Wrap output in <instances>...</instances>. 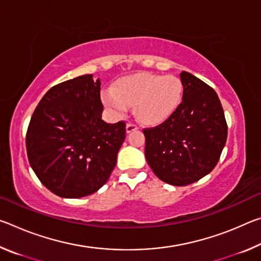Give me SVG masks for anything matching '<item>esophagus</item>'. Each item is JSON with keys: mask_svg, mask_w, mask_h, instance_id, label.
Instances as JSON below:
<instances>
[{"mask_svg": "<svg viewBox=\"0 0 261 261\" xmlns=\"http://www.w3.org/2000/svg\"><path fill=\"white\" fill-rule=\"evenodd\" d=\"M138 130V126L136 124H132V123H127L126 124V134H131L132 131Z\"/></svg>", "mask_w": 261, "mask_h": 261, "instance_id": "34e87169", "label": "esophagus"}]
</instances>
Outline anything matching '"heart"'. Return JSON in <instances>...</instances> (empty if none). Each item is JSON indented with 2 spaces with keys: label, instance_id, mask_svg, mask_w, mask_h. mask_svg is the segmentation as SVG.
I'll return each instance as SVG.
<instances>
[{
  "label": "heart",
  "instance_id": "obj_1",
  "mask_svg": "<svg viewBox=\"0 0 261 261\" xmlns=\"http://www.w3.org/2000/svg\"><path fill=\"white\" fill-rule=\"evenodd\" d=\"M183 96L184 85L178 77L148 72L123 77L114 90L102 92L103 103L115 116L124 117L135 106L137 118L148 125L161 124L173 116Z\"/></svg>",
  "mask_w": 261,
  "mask_h": 261
}]
</instances>
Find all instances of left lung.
<instances>
[{"label": "left lung", "mask_w": 261, "mask_h": 261, "mask_svg": "<svg viewBox=\"0 0 261 261\" xmlns=\"http://www.w3.org/2000/svg\"><path fill=\"white\" fill-rule=\"evenodd\" d=\"M183 102L173 116L145 129V158L165 183L183 187L210 174L226 145L228 127L213 88L190 72L179 73Z\"/></svg>", "instance_id": "1"}]
</instances>
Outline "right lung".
I'll use <instances>...</instances> for the list:
<instances>
[{"mask_svg": "<svg viewBox=\"0 0 261 261\" xmlns=\"http://www.w3.org/2000/svg\"><path fill=\"white\" fill-rule=\"evenodd\" d=\"M101 83L84 74L51 87L31 117L26 149L35 175L62 198H82L107 182L125 123L102 120Z\"/></svg>", "mask_w": 261, "mask_h": 261, "instance_id": "1", "label": "right lung"}]
</instances>
